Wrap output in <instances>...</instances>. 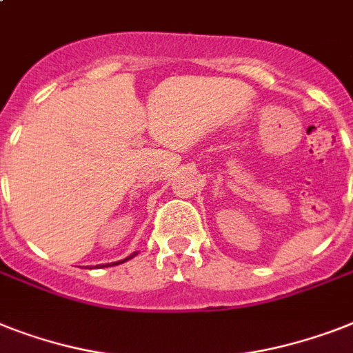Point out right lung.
<instances>
[{
  "label": "right lung",
  "mask_w": 353,
  "mask_h": 353,
  "mask_svg": "<svg viewBox=\"0 0 353 353\" xmlns=\"http://www.w3.org/2000/svg\"><path fill=\"white\" fill-rule=\"evenodd\" d=\"M134 256H137V252H134V254H132L130 257H134ZM130 257H127V259H123V261H117V263H112V265H119V263H125V261H128V259H130Z\"/></svg>",
  "instance_id": "add662e5"
}]
</instances>
